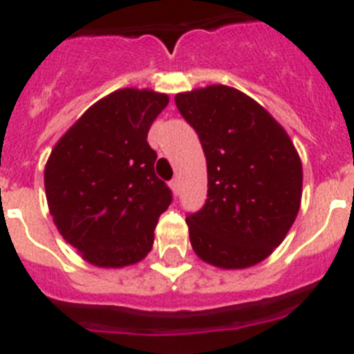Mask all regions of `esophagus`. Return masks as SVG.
<instances>
[{
  "mask_svg": "<svg viewBox=\"0 0 354 354\" xmlns=\"http://www.w3.org/2000/svg\"><path fill=\"white\" fill-rule=\"evenodd\" d=\"M170 187H171V192H174V195H177V193H179V180L171 179L170 180Z\"/></svg>",
  "mask_w": 354,
  "mask_h": 354,
  "instance_id": "obj_1",
  "label": "esophagus"
}]
</instances>
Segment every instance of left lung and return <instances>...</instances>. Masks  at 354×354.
<instances>
[{"instance_id":"8db88e82","label":"left lung","mask_w":354,"mask_h":354,"mask_svg":"<svg viewBox=\"0 0 354 354\" xmlns=\"http://www.w3.org/2000/svg\"><path fill=\"white\" fill-rule=\"evenodd\" d=\"M207 161V200L187 214L195 253L221 270H245L273 253L301 204L303 168L289 134L257 101L211 84L175 95Z\"/></svg>"}]
</instances>
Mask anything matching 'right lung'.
Returning a JSON list of instances; mask_svg holds the SVG:
<instances>
[{"mask_svg":"<svg viewBox=\"0 0 354 354\" xmlns=\"http://www.w3.org/2000/svg\"><path fill=\"white\" fill-rule=\"evenodd\" d=\"M167 93L120 88L90 106L51 150L44 186L58 232L97 268L145 259L171 192L147 142Z\"/></svg>","mask_w":354,"mask_h":354,"instance_id":"right-lung-1","label":"right lung"}]
</instances>
